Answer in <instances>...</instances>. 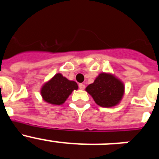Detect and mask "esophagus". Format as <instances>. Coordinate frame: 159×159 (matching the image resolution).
I'll return each mask as SVG.
<instances>
[{
	"label": "esophagus",
	"mask_w": 159,
	"mask_h": 159,
	"mask_svg": "<svg viewBox=\"0 0 159 159\" xmlns=\"http://www.w3.org/2000/svg\"><path fill=\"white\" fill-rule=\"evenodd\" d=\"M79 88L80 90H84L85 88V85L84 84H79Z\"/></svg>",
	"instance_id": "34e87169"
}]
</instances>
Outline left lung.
I'll list each match as a JSON object with an SVG mask.
<instances>
[{
    "label": "left lung",
    "mask_w": 159,
    "mask_h": 159,
    "mask_svg": "<svg viewBox=\"0 0 159 159\" xmlns=\"http://www.w3.org/2000/svg\"><path fill=\"white\" fill-rule=\"evenodd\" d=\"M86 91L92 95L97 104L103 107L117 105L123 98L124 85L117 78L107 73H101Z\"/></svg>",
    "instance_id": "8db88e82"
}]
</instances>
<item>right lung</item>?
<instances>
[{
    "label": "right lung",
    "mask_w": 159,
    "mask_h": 159,
    "mask_svg": "<svg viewBox=\"0 0 159 159\" xmlns=\"http://www.w3.org/2000/svg\"><path fill=\"white\" fill-rule=\"evenodd\" d=\"M77 89L78 85L75 81L68 80L58 73L42 87L40 93L43 100L48 103L60 105L65 102L73 90Z\"/></svg>",
    "instance_id": "add662e5"
}]
</instances>
